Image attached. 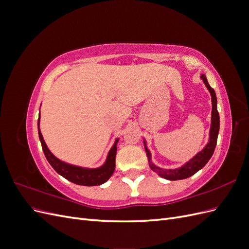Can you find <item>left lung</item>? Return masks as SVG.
<instances>
[{"label": "left lung", "instance_id": "8db88e82", "mask_svg": "<svg viewBox=\"0 0 249 249\" xmlns=\"http://www.w3.org/2000/svg\"><path fill=\"white\" fill-rule=\"evenodd\" d=\"M200 79H202L203 83H205L206 87L210 91L211 99H212V117H211V127L209 132V142L206 144L200 152H198L193 158L183 164L182 166L175 169H165L157 166L154 164L152 160V154H150L149 149L147 148L146 140L143 138V144H144L145 153L147 156V160L149 167L152 168L155 172L158 173V176H160L163 178H166L169 180H178V179H184L193 176L194 173H196L198 170H200L205 165L209 162L211 157L213 156V153L216 147L217 143V137L218 133H219V125H220V120H219V113L217 110V97L214 89L209 85L208 80L203 73L200 74Z\"/></svg>", "mask_w": 249, "mask_h": 249}]
</instances>
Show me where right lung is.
Returning <instances> with one entry per match:
<instances>
[{
	"mask_svg": "<svg viewBox=\"0 0 249 249\" xmlns=\"http://www.w3.org/2000/svg\"><path fill=\"white\" fill-rule=\"evenodd\" d=\"M40 112L38 116V123H37V126H38V135L39 140L41 142L42 150L46 156L47 160L51 164V166L58 172L60 176H62L66 179H69L70 182L82 185V186H99L104 183H106L107 180L111 178L115 169V157L117 152V143L119 138H116L114 141V144L110 148L109 153L107 155L106 161L100 167L96 168H87L77 166V165H72L70 163H66L62 160L58 159L56 156L52 154L51 150L49 149L48 145L46 144L42 134L40 132Z\"/></svg>",
	"mask_w": 249,
	"mask_h": 249,
	"instance_id": "right-lung-1",
	"label": "right lung"
}]
</instances>
